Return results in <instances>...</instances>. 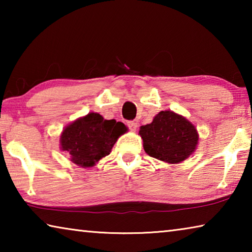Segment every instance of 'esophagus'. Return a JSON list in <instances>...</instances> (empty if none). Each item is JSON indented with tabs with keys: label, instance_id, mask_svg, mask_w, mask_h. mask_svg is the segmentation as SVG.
Masks as SVG:
<instances>
[{
	"label": "esophagus",
	"instance_id": "1",
	"mask_svg": "<svg viewBox=\"0 0 252 252\" xmlns=\"http://www.w3.org/2000/svg\"><path fill=\"white\" fill-rule=\"evenodd\" d=\"M126 126L132 132H134L136 130V127H138V123L134 121H129V122H126Z\"/></svg>",
	"mask_w": 252,
	"mask_h": 252
}]
</instances>
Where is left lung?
<instances>
[{
    "label": "left lung",
    "mask_w": 252,
    "mask_h": 252,
    "mask_svg": "<svg viewBox=\"0 0 252 252\" xmlns=\"http://www.w3.org/2000/svg\"><path fill=\"white\" fill-rule=\"evenodd\" d=\"M139 133L144 151L168 163H179L192 155L199 139L194 126L172 111H161Z\"/></svg>",
    "instance_id": "obj_1"
}]
</instances>
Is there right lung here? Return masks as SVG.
<instances>
[{"mask_svg":"<svg viewBox=\"0 0 252 252\" xmlns=\"http://www.w3.org/2000/svg\"><path fill=\"white\" fill-rule=\"evenodd\" d=\"M126 126L116 120H104L99 113H89L63 130L61 148L71 156V161L81 167H92L111 149Z\"/></svg>","mask_w":252,"mask_h":252,"instance_id":"add662e5","label":"right lung"}]
</instances>
